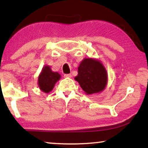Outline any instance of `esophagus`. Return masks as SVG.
I'll use <instances>...</instances> for the list:
<instances>
[{
  "instance_id": "esophagus-1",
  "label": "esophagus",
  "mask_w": 148,
  "mask_h": 148,
  "mask_svg": "<svg viewBox=\"0 0 148 148\" xmlns=\"http://www.w3.org/2000/svg\"><path fill=\"white\" fill-rule=\"evenodd\" d=\"M72 75L71 74H64V77H71Z\"/></svg>"
}]
</instances>
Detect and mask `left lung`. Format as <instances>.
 Segmentation results:
<instances>
[{"instance_id":"1","label":"left lung","mask_w":148,"mask_h":148,"mask_svg":"<svg viewBox=\"0 0 148 148\" xmlns=\"http://www.w3.org/2000/svg\"><path fill=\"white\" fill-rule=\"evenodd\" d=\"M78 74L75 80L87 95L101 92L108 82V74L100 61L92 58L84 59L78 66Z\"/></svg>"}]
</instances>
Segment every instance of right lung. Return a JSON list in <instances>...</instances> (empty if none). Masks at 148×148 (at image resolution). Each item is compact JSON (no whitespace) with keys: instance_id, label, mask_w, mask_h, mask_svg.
Instances as JSON below:
<instances>
[{"instance_id":"add662e5","label":"right lung","mask_w":148,"mask_h":148,"mask_svg":"<svg viewBox=\"0 0 148 148\" xmlns=\"http://www.w3.org/2000/svg\"><path fill=\"white\" fill-rule=\"evenodd\" d=\"M61 78V75L57 72H53L47 65L43 67L38 76L39 88L44 92H49L53 89L55 84Z\"/></svg>"}]
</instances>
